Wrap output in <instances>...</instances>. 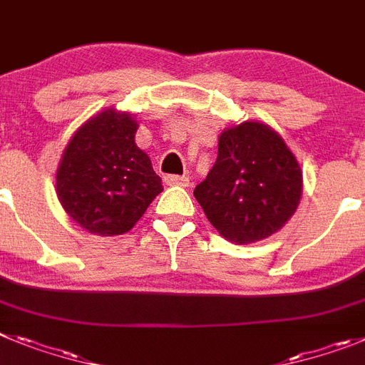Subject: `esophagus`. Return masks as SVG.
Segmentation results:
<instances>
[{"mask_svg": "<svg viewBox=\"0 0 365 365\" xmlns=\"http://www.w3.org/2000/svg\"><path fill=\"white\" fill-rule=\"evenodd\" d=\"M165 185H180V187H189L191 185V180L187 176H174V174H167L163 176Z\"/></svg>", "mask_w": 365, "mask_h": 365, "instance_id": "1", "label": "esophagus"}]
</instances>
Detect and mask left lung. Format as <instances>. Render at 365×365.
I'll use <instances>...</instances> for the list:
<instances>
[{
	"mask_svg": "<svg viewBox=\"0 0 365 365\" xmlns=\"http://www.w3.org/2000/svg\"><path fill=\"white\" fill-rule=\"evenodd\" d=\"M303 173L272 126L244 121L218 138V156L195 198L230 242L252 244L277 233L296 213Z\"/></svg>",
	"mask_w": 365,
	"mask_h": 365,
	"instance_id": "8db88e82",
	"label": "left lung"
}]
</instances>
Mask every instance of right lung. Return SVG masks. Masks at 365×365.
<instances>
[{
	"instance_id": "add662e5",
	"label": "right lung",
	"mask_w": 365,
	"mask_h": 365,
	"mask_svg": "<svg viewBox=\"0 0 365 365\" xmlns=\"http://www.w3.org/2000/svg\"><path fill=\"white\" fill-rule=\"evenodd\" d=\"M138 121L106 108L69 139L56 169L66 213L93 235H123L163 191L150 158L135 145Z\"/></svg>"
}]
</instances>
